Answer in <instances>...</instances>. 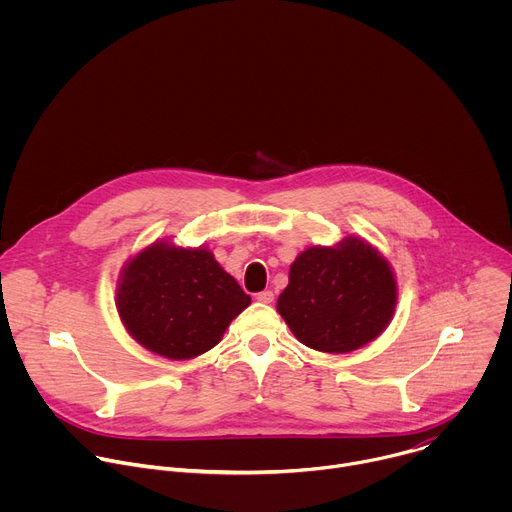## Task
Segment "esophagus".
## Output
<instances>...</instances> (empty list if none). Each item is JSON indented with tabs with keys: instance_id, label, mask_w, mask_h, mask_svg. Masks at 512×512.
<instances>
[{
	"instance_id": "34e87169",
	"label": "esophagus",
	"mask_w": 512,
	"mask_h": 512,
	"mask_svg": "<svg viewBox=\"0 0 512 512\" xmlns=\"http://www.w3.org/2000/svg\"><path fill=\"white\" fill-rule=\"evenodd\" d=\"M255 300H257V302H261V304H271V302H273V291H271V289L259 291V294L255 296Z\"/></svg>"
}]
</instances>
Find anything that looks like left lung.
I'll return each instance as SVG.
<instances>
[{
  "label": "left lung",
  "mask_w": 512,
  "mask_h": 512,
  "mask_svg": "<svg viewBox=\"0 0 512 512\" xmlns=\"http://www.w3.org/2000/svg\"><path fill=\"white\" fill-rule=\"evenodd\" d=\"M397 283L389 263L369 243L310 247L289 267L277 312L294 336L320 352H350L389 324Z\"/></svg>",
  "instance_id": "obj_1"
}]
</instances>
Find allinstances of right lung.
<instances>
[{
    "label": "right lung",
    "mask_w": 512,
    "mask_h": 512,
    "mask_svg": "<svg viewBox=\"0 0 512 512\" xmlns=\"http://www.w3.org/2000/svg\"><path fill=\"white\" fill-rule=\"evenodd\" d=\"M251 298L206 249L156 243L125 267L117 312L129 334L166 358L198 356L223 338Z\"/></svg>",
    "instance_id": "right-lung-1"
}]
</instances>
